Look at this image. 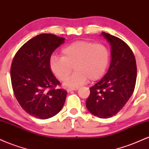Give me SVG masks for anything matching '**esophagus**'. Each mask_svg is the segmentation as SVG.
Listing matches in <instances>:
<instances>
[{
	"mask_svg": "<svg viewBox=\"0 0 149 149\" xmlns=\"http://www.w3.org/2000/svg\"><path fill=\"white\" fill-rule=\"evenodd\" d=\"M78 87H76V88H69L66 89V90H67V92H71L72 91V90H78Z\"/></svg>",
	"mask_w": 149,
	"mask_h": 149,
	"instance_id": "obj_1",
	"label": "esophagus"
}]
</instances>
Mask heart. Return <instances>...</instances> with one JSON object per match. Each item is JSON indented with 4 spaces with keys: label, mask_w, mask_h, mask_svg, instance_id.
Returning a JSON list of instances; mask_svg holds the SVG:
<instances>
[{
    "label": "heart",
    "mask_w": 149,
    "mask_h": 149,
    "mask_svg": "<svg viewBox=\"0 0 149 149\" xmlns=\"http://www.w3.org/2000/svg\"><path fill=\"white\" fill-rule=\"evenodd\" d=\"M110 61V52L105 45L89 40H77L65 47L61 56L53 54L49 59L50 69L64 85L73 87L90 80L100 79L107 71ZM74 73L68 77L72 72ZM68 78L67 79V78Z\"/></svg>",
    "instance_id": "b5f03b06"
}]
</instances>
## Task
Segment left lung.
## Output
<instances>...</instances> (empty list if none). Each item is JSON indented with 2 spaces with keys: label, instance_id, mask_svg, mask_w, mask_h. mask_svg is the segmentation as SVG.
Segmentation results:
<instances>
[{
  "label": "left lung",
  "instance_id": "obj_1",
  "mask_svg": "<svg viewBox=\"0 0 149 149\" xmlns=\"http://www.w3.org/2000/svg\"><path fill=\"white\" fill-rule=\"evenodd\" d=\"M102 35L111 46V61L107 74L90 88L86 107L93 115L109 118L117 114L132 95L136 64L134 54L125 42L105 32Z\"/></svg>",
  "mask_w": 149,
  "mask_h": 149
}]
</instances>
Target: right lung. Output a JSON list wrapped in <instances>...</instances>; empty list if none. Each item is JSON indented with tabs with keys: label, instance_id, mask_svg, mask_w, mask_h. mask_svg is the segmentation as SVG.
Wrapping results in <instances>:
<instances>
[{
	"label": "right lung",
	"instance_id": "add662e5",
	"mask_svg": "<svg viewBox=\"0 0 149 149\" xmlns=\"http://www.w3.org/2000/svg\"><path fill=\"white\" fill-rule=\"evenodd\" d=\"M64 38L42 33L33 38L15 54L10 69L13 92L27 113L47 119L61 111L67 92L49 66L52 52L64 43Z\"/></svg>",
	"mask_w": 149,
	"mask_h": 149
}]
</instances>
